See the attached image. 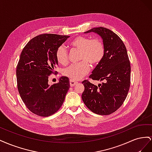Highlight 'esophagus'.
Returning <instances> with one entry per match:
<instances>
[{
    "mask_svg": "<svg viewBox=\"0 0 152 152\" xmlns=\"http://www.w3.org/2000/svg\"><path fill=\"white\" fill-rule=\"evenodd\" d=\"M76 84H77V82H75V81L72 80H70V85L71 87L75 86Z\"/></svg>",
    "mask_w": 152,
    "mask_h": 152,
    "instance_id": "obj_1",
    "label": "esophagus"
}]
</instances>
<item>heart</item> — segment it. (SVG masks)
I'll use <instances>...</instances> for the list:
<instances>
[{
  "label": "heart",
  "instance_id": "heart-1",
  "mask_svg": "<svg viewBox=\"0 0 152 152\" xmlns=\"http://www.w3.org/2000/svg\"><path fill=\"white\" fill-rule=\"evenodd\" d=\"M70 45L80 50V61L78 64H73L63 69V74L72 80H79L89 73L90 66L98 65L104 56L105 48L102 40L91 39L84 36H78L73 39ZM59 63L66 65L68 62V50L65 45L58 47L56 53Z\"/></svg>",
  "mask_w": 152,
  "mask_h": 152
}]
</instances>
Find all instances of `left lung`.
<instances>
[{
  "label": "left lung",
  "mask_w": 152,
  "mask_h": 152,
  "mask_svg": "<svg viewBox=\"0 0 152 152\" xmlns=\"http://www.w3.org/2000/svg\"><path fill=\"white\" fill-rule=\"evenodd\" d=\"M99 35L104 45L102 61L96 66L89 78L105 82L94 85L88 80L82 84L85 89L82 99L93 112L107 115L116 111L125 101L131 83V65L126 48L119 37L104 27L93 28L84 34Z\"/></svg>",
  "instance_id": "left-lung-1"
}]
</instances>
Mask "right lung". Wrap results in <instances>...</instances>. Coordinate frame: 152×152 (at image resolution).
<instances>
[{
	"label": "right lung",
	"mask_w": 152,
	"mask_h": 152,
	"mask_svg": "<svg viewBox=\"0 0 152 152\" xmlns=\"http://www.w3.org/2000/svg\"><path fill=\"white\" fill-rule=\"evenodd\" d=\"M69 36L45 34L35 37L26 44L16 68L18 89L30 111L48 117L63 104L70 88L67 77L56 84H48L49 76L58 65L56 50Z\"/></svg>",
	"instance_id": "add662e5"
}]
</instances>
